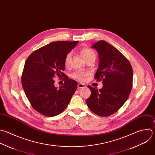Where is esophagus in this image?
Masks as SVG:
<instances>
[{
    "mask_svg": "<svg viewBox=\"0 0 155 155\" xmlns=\"http://www.w3.org/2000/svg\"><path fill=\"white\" fill-rule=\"evenodd\" d=\"M84 87V85L82 83H78V89H80L81 88H83Z\"/></svg>",
    "mask_w": 155,
    "mask_h": 155,
    "instance_id": "obj_1",
    "label": "esophagus"
}]
</instances>
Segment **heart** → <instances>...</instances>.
<instances>
[{"instance_id":"1","label":"heart","mask_w":155,"mask_h":155,"mask_svg":"<svg viewBox=\"0 0 155 155\" xmlns=\"http://www.w3.org/2000/svg\"><path fill=\"white\" fill-rule=\"evenodd\" d=\"M81 55L83 57V58L84 60H86L89 58H95V53L94 52V51L92 50L90 48L88 47H84L81 50ZM71 57V53H69L65 58V64L66 66L69 65V62H70V59ZM86 74L81 72H74L72 75V77L74 78L78 79L79 80H83L84 78V77L86 76Z\"/></svg>"}]
</instances>
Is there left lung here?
<instances>
[{
  "mask_svg": "<svg viewBox=\"0 0 155 155\" xmlns=\"http://www.w3.org/2000/svg\"><path fill=\"white\" fill-rule=\"evenodd\" d=\"M98 55V67L95 75L102 80L100 89L87 87L91 91L86 104L95 114L107 117L117 111L127 100L133 84V69L129 61L114 46L105 41L93 44Z\"/></svg>",
  "mask_w": 155,
  "mask_h": 155,
  "instance_id": "8db88e82",
  "label": "left lung"
}]
</instances>
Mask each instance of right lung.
Returning <instances> with one entry per match:
<instances>
[{
    "mask_svg": "<svg viewBox=\"0 0 155 155\" xmlns=\"http://www.w3.org/2000/svg\"><path fill=\"white\" fill-rule=\"evenodd\" d=\"M78 41H55L32 53L27 59L22 75V85L33 108L48 117L61 113L68 107L78 86L75 80L66 77L64 84L54 85L55 76L65 69L66 55Z\"/></svg>",
    "mask_w": 155,
    "mask_h": 155,
    "instance_id": "obj_1",
    "label": "right lung"
}]
</instances>
